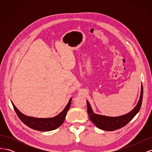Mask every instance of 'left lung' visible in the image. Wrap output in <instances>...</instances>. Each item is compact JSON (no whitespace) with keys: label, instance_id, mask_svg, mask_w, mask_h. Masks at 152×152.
I'll use <instances>...</instances> for the list:
<instances>
[{"label":"left lung","instance_id":"8db88e82","mask_svg":"<svg viewBox=\"0 0 152 152\" xmlns=\"http://www.w3.org/2000/svg\"><path fill=\"white\" fill-rule=\"evenodd\" d=\"M142 94H143V88H142V86H141L140 98L138 103H137L134 108L129 113L122 116L115 117L104 116L102 115L94 113L91 108L88 101H87V113H88L90 120L100 129L107 131H113L125 126L140 111L142 104Z\"/></svg>","mask_w":152,"mask_h":152}]
</instances>
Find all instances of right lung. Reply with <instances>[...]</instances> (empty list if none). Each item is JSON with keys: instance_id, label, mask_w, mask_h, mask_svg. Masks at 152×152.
<instances>
[{"instance_id": "obj_1", "label": "right lung", "mask_w": 152, "mask_h": 152, "mask_svg": "<svg viewBox=\"0 0 152 152\" xmlns=\"http://www.w3.org/2000/svg\"><path fill=\"white\" fill-rule=\"evenodd\" d=\"M71 101L72 98L69 100L66 107L64 108L63 111L56 117L52 118H35L26 116L20 112L12 102L11 103L18 117L26 126L31 129H33L40 131H50L56 129L62 125L65 119L67 112L70 107Z\"/></svg>"}]
</instances>
